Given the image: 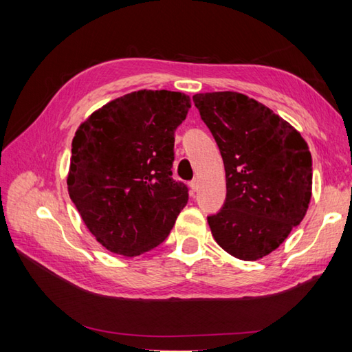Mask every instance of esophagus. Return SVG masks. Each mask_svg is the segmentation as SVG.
I'll return each instance as SVG.
<instances>
[{"instance_id":"obj_1","label":"esophagus","mask_w":352,"mask_h":352,"mask_svg":"<svg viewBox=\"0 0 352 352\" xmlns=\"http://www.w3.org/2000/svg\"><path fill=\"white\" fill-rule=\"evenodd\" d=\"M198 188H199V180L198 178H193V180L190 182V189L195 192V190H198Z\"/></svg>"}]
</instances>
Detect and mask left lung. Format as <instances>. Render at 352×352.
I'll use <instances>...</instances> for the list:
<instances>
[{
    "label": "left lung",
    "mask_w": 352,
    "mask_h": 352,
    "mask_svg": "<svg viewBox=\"0 0 352 352\" xmlns=\"http://www.w3.org/2000/svg\"><path fill=\"white\" fill-rule=\"evenodd\" d=\"M193 102L226 166V203L207 218L212 234L233 257L258 260L307 213L310 149L289 122L243 94H197Z\"/></svg>",
    "instance_id": "left-lung-1"
}]
</instances>
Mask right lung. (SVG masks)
Instances as JSON below:
<instances>
[{"label": "right lung", "instance_id": "obj_1", "mask_svg": "<svg viewBox=\"0 0 352 352\" xmlns=\"http://www.w3.org/2000/svg\"><path fill=\"white\" fill-rule=\"evenodd\" d=\"M190 109L182 92L138 91L107 102L72 139L68 192L104 248L125 257L160 245L188 204L172 178L175 130Z\"/></svg>", "mask_w": 352, "mask_h": 352}]
</instances>
